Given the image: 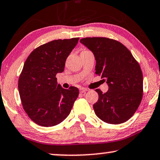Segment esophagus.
Instances as JSON below:
<instances>
[{"mask_svg":"<svg viewBox=\"0 0 160 160\" xmlns=\"http://www.w3.org/2000/svg\"><path fill=\"white\" fill-rule=\"evenodd\" d=\"M88 90L87 88H80V93H85V92H86V91H88Z\"/></svg>","mask_w":160,"mask_h":160,"instance_id":"1","label":"esophagus"}]
</instances>
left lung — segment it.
<instances>
[{
  "instance_id": "1",
  "label": "left lung",
  "mask_w": 160,
  "mask_h": 160,
  "mask_svg": "<svg viewBox=\"0 0 160 160\" xmlns=\"http://www.w3.org/2000/svg\"><path fill=\"white\" fill-rule=\"evenodd\" d=\"M93 53L96 72L108 85L102 93L96 89L99 99L93 105L98 118L111 124L129 120L139 107L142 97V74L139 63L121 42L105 37L80 39Z\"/></svg>"
}]
</instances>
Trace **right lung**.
Instances as JSON below:
<instances>
[{
    "label": "right lung",
    "instance_id": "right-lung-1",
    "mask_svg": "<svg viewBox=\"0 0 160 160\" xmlns=\"http://www.w3.org/2000/svg\"><path fill=\"white\" fill-rule=\"evenodd\" d=\"M78 40H53L36 48L25 61L19 78V93L23 109L38 125L55 126L71 112L78 88L64 89L55 76L63 72L66 60Z\"/></svg>",
    "mask_w": 160,
    "mask_h": 160
}]
</instances>
